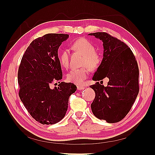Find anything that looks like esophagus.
<instances>
[{
    "label": "esophagus",
    "mask_w": 155,
    "mask_h": 155,
    "mask_svg": "<svg viewBox=\"0 0 155 155\" xmlns=\"http://www.w3.org/2000/svg\"><path fill=\"white\" fill-rule=\"evenodd\" d=\"M85 88V86H78V90H83V89Z\"/></svg>",
    "instance_id": "obj_1"
}]
</instances>
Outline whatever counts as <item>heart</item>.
Returning a JSON list of instances; mask_svg holds the SVG:
<instances>
[{
	"instance_id": "1",
	"label": "heart",
	"mask_w": 155,
	"mask_h": 155,
	"mask_svg": "<svg viewBox=\"0 0 155 155\" xmlns=\"http://www.w3.org/2000/svg\"><path fill=\"white\" fill-rule=\"evenodd\" d=\"M72 49L83 55L82 65H87L91 70H96L99 67L101 62L100 53L95 50V46L88 40L81 38L73 43ZM70 54L67 49L63 50L59 55V61L63 67L67 68L69 64ZM89 70L87 67L81 68L73 69L67 74V79L70 82L77 85H81L87 78Z\"/></svg>"
}]
</instances>
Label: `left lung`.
Listing matches in <instances>:
<instances>
[{"instance_id":"1","label":"left lung","mask_w":155,"mask_h":155,"mask_svg":"<svg viewBox=\"0 0 155 155\" xmlns=\"http://www.w3.org/2000/svg\"><path fill=\"white\" fill-rule=\"evenodd\" d=\"M88 35L100 39L104 45V58L94 75V81L109 79L107 86L96 82L90 86L96 93L91 104L96 118L108 123L124 119L130 110L139 92V69L129 46L105 32Z\"/></svg>"}]
</instances>
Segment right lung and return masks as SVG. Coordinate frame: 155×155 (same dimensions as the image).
I'll use <instances>...</instances> for the list:
<instances>
[{
	"label": "right lung",
	"instance_id": "1",
	"mask_svg": "<svg viewBox=\"0 0 155 155\" xmlns=\"http://www.w3.org/2000/svg\"><path fill=\"white\" fill-rule=\"evenodd\" d=\"M68 34H48L33 41L23 55L18 70L20 99L33 118L42 124H55L66 114L70 96L77 87L61 82L58 49Z\"/></svg>",
	"mask_w": 155,
	"mask_h": 155
}]
</instances>
